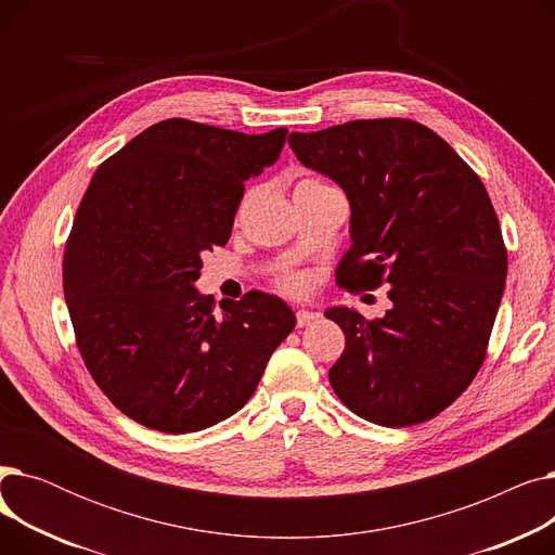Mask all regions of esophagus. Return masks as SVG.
<instances>
[{
    "label": "esophagus",
    "mask_w": 555,
    "mask_h": 555,
    "mask_svg": "<svg viewBox=\"0 0 555 555\" xmlns=\"http://www.w3.org/2000/svg\"><path fill=\"white\" fill-rule=\"evenodd\" d=\"M319 322V312H310V310H297V326L304 328V326H310Z\"/></svg>",
    "instance_id": "obj_1"
}]
</instances>
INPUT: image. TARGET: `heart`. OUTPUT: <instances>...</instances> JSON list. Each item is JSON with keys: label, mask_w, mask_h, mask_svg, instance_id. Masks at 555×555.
Returning a JSON list of instances; mask_svg holds the SVG:
<instances>
[{"label": "heart", "mask_w": 555, "mask_h": 555, "mask_svg": "<svg viewBox=\"0 0 555 555\" xmlns=\"http://www.w3.org/2000/svg\"><path fill=\"white\" fill-rule=\"evenodd\" d=\"M306 189H333L328 182L319 180V178H312V175H304V178H299V182L295 184V191H306ZM276 287L281 289L283 295H289V297H301L306 289H308V279L304 274H283L279 281H276Z\"/></svg>", "instance_id": "b5f03b06"}]
</instances>
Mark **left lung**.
Returning <instances> with one entry per match:
<instances>
[{
  "mask_svg": "<svg viewBox=\"0 0 555 555\" xmlns=\"http://www.w3.org/2000/svg\"><path fill=\"white\" fill-rule=\"evenodd\" d=\"M289 145L351 202L353 245L337 285L389 283L393 304L383 319L326 312L346 337L328 371L337 398L385 427L439 416L479 373L506 285L508 254L483 182L448 141L398 116L293 132Z\"/></svg>",
  "mask_w": 555,
  "mask_h": 555,
  "instance_id": "1",
  "label": "left lung"
}]
</instances>
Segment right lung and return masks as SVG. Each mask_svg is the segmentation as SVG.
<instances>
[{
    "instance_id": "right-lung-1",
    "label": "right lung",
    "mask_w": 555,
    "mask_h": 555,
    "mask_svg": "<svg viewBox=\"0 0 555 555\" xmlns=\"http://www.w3.org/2000/svg\"><path fill=\"white\" fill-rule=\"evenodd\" d=\"M285 128L243 134L166 119L107 157L87 186L63 256L82 362L116 410L189 434L251 398L293 333L281 299L199 297L202 251L224 247L245 182L276 164Z\"/></svg>"
}]
</instances>
